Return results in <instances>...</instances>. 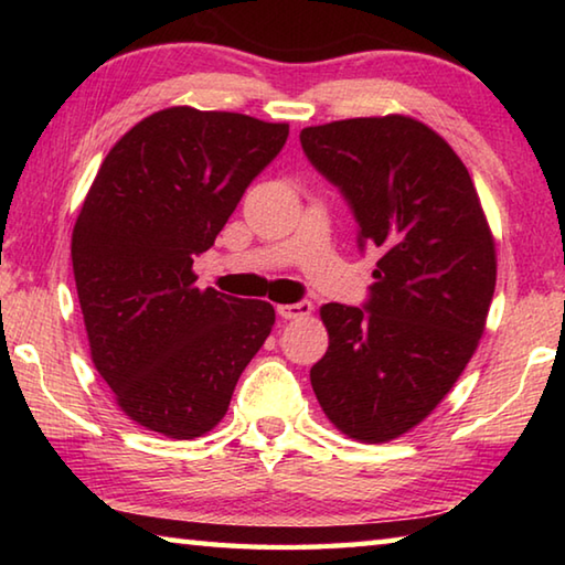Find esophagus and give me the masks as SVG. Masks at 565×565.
<instances>
[{
    "mask_svg": "<svg viewBox=\"0 0 565 565\" xmlns=\"http://www.w3.org/2000/svg\"><path fill=\"white\" fill-rule=\"evenodd\" d=\"M311 301H299V303H279L276 306V311H279L281 319H306L311 313Z\"/></svg>",
    "mask_w": 565,
    "mask_h": 565,
    "instance_id": "obj_1",
    "label": "esophagus"
}]
</instances>
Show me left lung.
Wrapping results in <instances>:
<instances>
[{"label":"left lung","instance_id":"left-lung-1","mask_svg":"<svg viewBox=\"0 0 565 565\" xmlns=\"http://www.w3.org/2000/svg\"><path fill=\"white\" fill-rule=\"evenodd\" d=\"M299 139L351 204L361 248L381 252L363 309L321 306L329 349L311 369L313 394L341 434L386 444L441 404L483 337L491 226L463 161L424 121L341 119Z\"/></svg>","mask_w":565,"mask_h":565}]
</instances>
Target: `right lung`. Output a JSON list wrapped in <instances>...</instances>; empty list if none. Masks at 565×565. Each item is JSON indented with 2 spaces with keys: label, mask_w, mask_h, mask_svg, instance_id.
I'll return each instance as SVG.
<instances>
[{
  "label": "right lung",
  "mask_w": 565,
  "mask_h": 565,
  "mask_svg": "<svg viewBox=\"0 0 565 565\" xmlns=\"http://www.w3.org/2000/svg\"><path fill=\"white\" fill-rule=\"evenodd\" d=\"M286 137L289 124L169 107L134 124L92 181L72 232L76 294L94 369L149 431H212L271 333V303L199 289L191 266Z\"/></svg>",
  "instance_id": "add662e5"
}]
</instances>
